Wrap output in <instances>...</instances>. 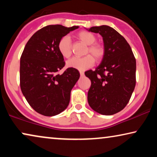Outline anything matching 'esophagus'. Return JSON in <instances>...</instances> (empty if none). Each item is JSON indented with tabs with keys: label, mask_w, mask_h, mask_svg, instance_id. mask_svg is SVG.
<instances>
[{
	"label": "esophagus",
	"mask_w": 157,
	"mask_h": 157,
	"mask_svg": "<svg viewBox=\"0 0 157 157\" xmlns=\"http://www.w3.org/2000/svg\"><path fill=\"white\" fill-rule=\"evenodd\" d=\"M79 73H80L81 76H84V73H83V71H80Z\"/></svg>",
	"instance_id": "obj_1"
}]
</instances>
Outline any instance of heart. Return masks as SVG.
I'll return each instance as SVG.
<instances>
[{"instance_id": "obj_1", "label": "heart", "mask_w": 157, "mask_h": 157, "mask_svg": "<svg viewBox=\"0 0 157 157\" xmlns=\"http://www.w3.org/2000/svg\"><path fill=\"white\" fill-rule=\"evenodd\" d=\"M77 37L83 43L88 45L85 54L89 53L93 55L94 59L97 61H100L104 57L105 53L104 47L98 43H95L96 38L93 33L82 31L78 33ZM58 50L63 58L68 59L71 56L72 53V44L69 36H64L59 40L58 44ZM91 56L86 55L82 58L74 57L66 62V65L68 67L79 71H84L94 65V59Z\"/></svg>"}]
</instances>
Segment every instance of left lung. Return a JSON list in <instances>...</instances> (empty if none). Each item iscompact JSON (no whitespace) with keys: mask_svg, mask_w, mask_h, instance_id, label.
Here are the masks:
<instances>
[{"mask_svg":"<svg viewBox=\"0 0 157 157\" xmlns=\"http://www.w3.org/2000/svg\"><path fill=\"white\" fill-rule=\"evenodd\" d=\"M89 31L102 36L105 53L95 71L85 72L91 82L88 102L101 114H114L127 105L134 90L136 59L125 38L113 28L94 26Z\"/></svg>","mask_w":157,"mask_h":157,"instance_id":"obj_1","label":"left lung"}]
</instances>
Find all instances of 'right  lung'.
Instances as JSON below:
<instances>
[{"instance_id":"obj_1","label":"right lung","mask_w":157,"mask_h":157,"mask_svg":"<svg viewBox=\"0 0 157 157\" xmlns=\"http://www.w3.org/2000/svg\"><path fill=\"white\" fill-rule=\"evenodd\" d=\"M78 26L49 25L36 31L25 45L21 56L20 86L30 106L46 117L57 115L67 108L71 91L78 80V71L65 66L58 50L63 36Z\"/></svg>"}]
</instances>
